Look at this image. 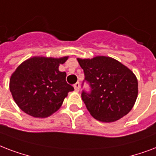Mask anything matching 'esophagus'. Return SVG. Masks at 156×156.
Here are the masks:
<instances>
[{"label":"esophagus","instance_id":"1","mask_svg":"<svg viewBox=\"0 0 156 156\" xmlns=\"http://www.w3.org/2000/svg\"><path fill=\"white\" fill-rule=\"evenodd\" d=\"M80 84L79 82H76V83L74 84V89H75V90H76V91H77V92L79 91V90H80Z\"/></svg>","mask_w":156,"mask_h":156}]
</instances>
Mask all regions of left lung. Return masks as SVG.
Listing matches in <instances>:
<instances>
[{"label":"left lung","instance_id":"left-lung-1","mask_svg":"<svg viewBox=\"0 0 156 156\" xmlns=\"http://www.w3.org/2000/svg\"><path fill=\"white\" fill-rule=\"evenodd\" d=\"M84 70V82L89 89H83L81 98L94 118L113 122L127 115L137 97V80L128 67L109 57L78 58Z\"/></svg>","mask_w":156,"mask_h":156}]
</instances>
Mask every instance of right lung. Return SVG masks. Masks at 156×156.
<instances>
[{"instance_id": "right-lung-1", "label": "right lung", "mask_w": 156, "mask_h": 156, "mask_svg": "<svg viewBox=\"0 0 156 156\" xmlns=\"http://www.w3.org/2000/svg\"><path fill=\"white\" fill-rule=\"evenodd\" d=\"M67 59L34 57L18 67L10 77L9 90L23 112L44 118L59 109L68 92L74 90L66 81V72L58 70Z\"/></svg>"}]
</instances>
